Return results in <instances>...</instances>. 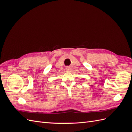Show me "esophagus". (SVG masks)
Instances as JSON below:
<instances>
[{
	"label": "esophagus",
	"instance_id": "1",
	"mask_svg": "<svg viewBox=\"0 0 132 132\" xmlns=\"http://www.w3.org/2000/svg\"><path fill=\"white\" fill-rule=\"evenodd\" d=\"M65 69H66V70H67V71H70V67H67L65 68Z\"/></svg>",
	"mask_w": 132,
	"mask_h": 132
}]
</instances>
